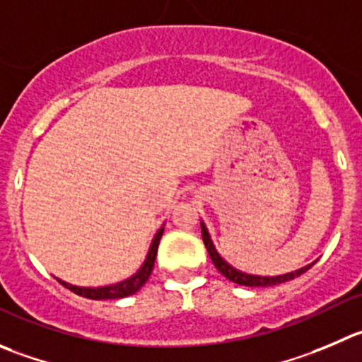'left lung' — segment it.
I'll return each instance as SVG.
<instances>
[{"label": "left lung", "mask_w": 362, "mask_h": 362, "mask_svg": "<svg viewBox=\"0 0 362 362\" xmlns=\"http://www.w3.org/2000/svg\"><path fill=\"white\" fill-rule=\"evenodd\" d=\"M201 229H202V240H204V245L208 249L209 257H211L213 264L216 267V270L227 277L229 281L236 282L240 286H249V288H267V286H275V284H281V282H286L291 281V279L298 277V275L304 274L305 270L313 267L315 263L308 264V267H302L295 272H288V274H282V275H272V277H267V275H252V274H245V272H240L236 270L235 267H230L218 252H216L215 245H213V240L208 233V227H206L204 222H201Z\"/></svg>", "instance_id": "obj_1"}]
</instances>
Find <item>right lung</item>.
<instances>
[{
    "label": "right lung",
    "instance_id": "right-lung-1",
    "mask_svg": "<svg viewBox=\"0 0 362 362\" xmlns=\"http://www.w3.org/2000/svg\"><path fill=\"white\" fill-rule=\"evenodd\" d=\"M165 227H160L158 233L154 235L153 243L149 247V252H147L146 261H144L142 267L139 268L136 274H133L132 277L124 279V281L115 282V284H110V286H99V288H83V286H74V284H69V282L62 281V279H57L62 286H65L67 290H71L72 293L81 295V297L92 298V300H106V298H124L129 297V295L136 293L140 288L144 286L149 279L151 272L154 268V259H156L158 254V245H160L161 235H163Z\"/></svg>",
    "mask_w": 362,
    "mask_h": 362
}]
</instances>
